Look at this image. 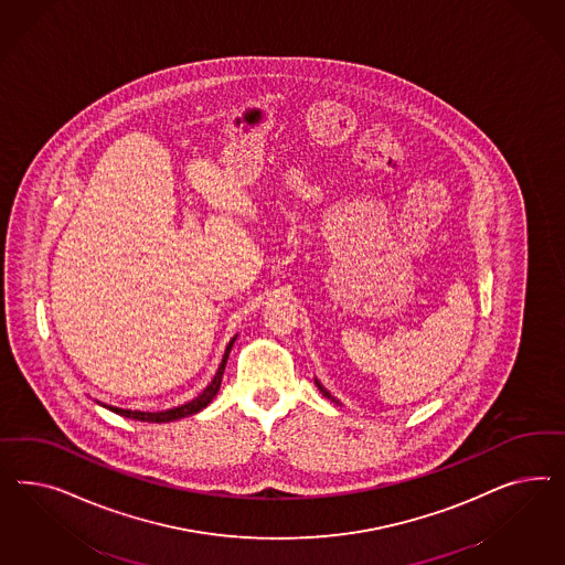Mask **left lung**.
Returning <instances> with one entry per match:
<instances>
[{
	"mask_svg": "<svg viewBox=\"0 0 565 565\" xmlns=\"http://www.w3.org/2000/svg\"><path fill=\"white\" fill-rule=\"evenodd\" d=\"M315 383H317V387H319V390H321V394L326 395V397H329V399H331V402H335V404H340V402H338V399H335V397H331V394H329V392H327L326 387H323V385H321V383H319V381H317V379H315Z\"/></svg>",
	"mask_w": 565,
	"mask_h": 565,
	"instance_id": "obj_1",
	"label": "left lung"
}]
</instances>
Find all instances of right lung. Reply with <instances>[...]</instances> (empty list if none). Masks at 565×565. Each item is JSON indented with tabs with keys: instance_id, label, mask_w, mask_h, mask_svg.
<instances>
[{
	"instance_id": "obj_1",
	"label": "right lung",
	"mask_w": 565,
	"mask_h": 565,
	"mask_svg": "<svg viewBox=\"0 0 565 565\" xmlns=\"http://www.w3.org/2000/svg\"><path fill=\"white\" fill-rule=\"evenodd\" d=\"M234 342H236V338H232V342L227 343V348H225V352H223L222 364H220L217 373L213 376V381H211V383L206 385L205 390H203V394L196 395L194 399H190V402L182 404V406H175V408H170V411L163 412L124 411V408L107 406V404H102V406L103 408H107V411L120 414L124 418H135V420H140V423H171V420H178V418L192 416V414H196V412H201L203 408H206V406L211 404V399H213V397L217 395V392H220L223 371H225V362H227V356H230V350H232Z\"/></svg>"
}]
</instances>
